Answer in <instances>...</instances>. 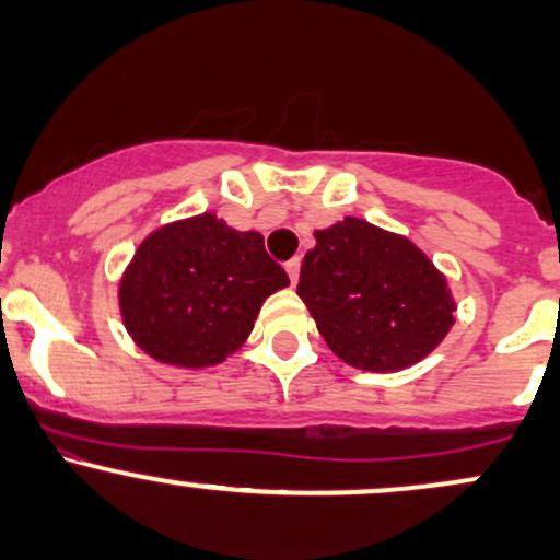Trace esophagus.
Returning <instances> with one entry per match:
<instances>
[{"label": "esophagus", "instance_id": "esophagus-1", "mask_svg": "<svg viewBox=\"0 0 560 560\" xmlns=\"http://www.w3.org/2000/svg\"><path fill=\"white\" fill-rule=\"evenodd\" d=\"M284 268H287V273H289V281H292V284H298V279H300V258H292Z\"/></svg>", "mask_w": 560, "mask_h": 560}]
</instances>
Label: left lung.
Here are the masks:
<instances>
[{
  "label": "left lung",
  "instance_id": "1",
  "mask_svg": "<svg viewBox=\"0 0 560 560\" xmlns=\"http://www.w3.org/2000/svg\"><path fill=\"white\" fill-rule=\"evenodd\" d=\"M298 294L334 355L363 371L419 363L455 320V302L434 262L405 236L361 218L316 231Z\"/></svg>",
  "mask_w": 560,
  "mask_h": 560
}]
</instances>
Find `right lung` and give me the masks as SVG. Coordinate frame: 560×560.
<instances>
[{
	"label": "right lung",
	"instance_id": "1",
	"mask_svg": "<svg viewBox=\"0 0 560 560\" xmlns=\"http://www.w3.org/2000/svg\"><path fill=\"white\" fill-rule=\"evenodd\" d=\"M287 284L258 231L202 213L139 244L120 281V313L147 355L205 369L240 350L268 294Z\"/></svg>",
	"mask_w": 560,
	"mask_h": 560
}]
</instances>
